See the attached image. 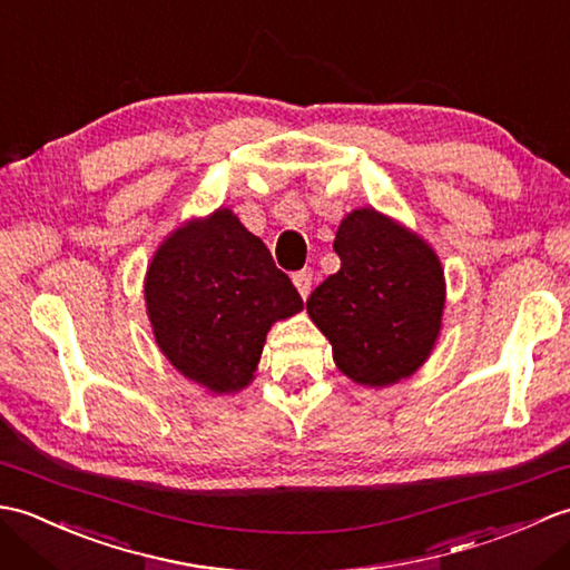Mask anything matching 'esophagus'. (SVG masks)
<instances>
[{
    "label": "esophagus",
    "instance_id": "esophagus-1",
    "mask_svg": "<svg viewBox=\"0 0 570 570\" xmlns=\"http://www.w3.org/2000/svg\"><path fill=\"white\" fill-rule=\"evenodd\" d=\"M292 278H294V286L298 288L301 298H308L311 286H313V272H311V269H301V272H296Z\"/></svg>",
    "mask_w": 570,
    "mask_h": 570
}]
</instances>
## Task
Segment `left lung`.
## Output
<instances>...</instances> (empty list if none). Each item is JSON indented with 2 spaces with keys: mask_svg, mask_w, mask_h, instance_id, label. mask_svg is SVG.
Segmentation results:
<instances>
[{
  "mask_svg": "<svg viewBox=\"0 0 570 570\" xmlns=\"http://www.w3.org/2000/svg\"><path fill=\"white\" fill-rule=\"evenodd\" d=\"M333 247L341 272L311 294L306 311L328 337L335 367L372 390L411 377L443 331L445 276L439 254L372 205L343 217Z\"/></svg>",
  "mask_w": 570,
  "mask_h": 570,
  "instance_id": "1",
  "label": "left lung"
}]
</instances>
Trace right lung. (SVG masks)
<instances>
[{
  "label": "right lung",
  "mask_w": 570,
  "mask_h": 570,
  "mask_svg": "<svg viewBox=\"0 0 570 570\" xmlns=\"http://www.w3.org/2000/svg\"><path fill=\"white\" fill-rule=\"evenodd\" d=\"M144 301L164 357L210 394L249 386L272 325L304 311L292 278L225 205L164 237Z\"/></svg>",
  "instance_id": "1"
}]
</instances>
